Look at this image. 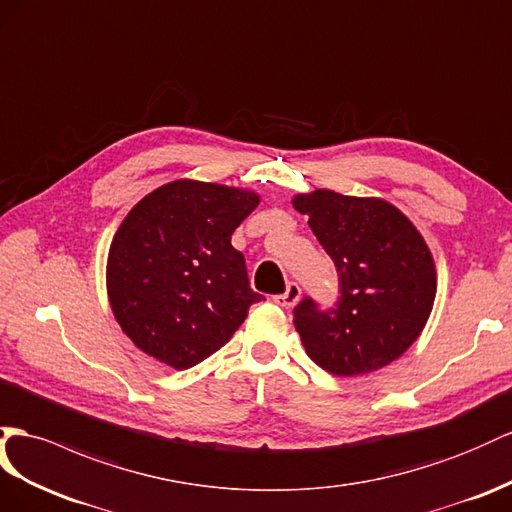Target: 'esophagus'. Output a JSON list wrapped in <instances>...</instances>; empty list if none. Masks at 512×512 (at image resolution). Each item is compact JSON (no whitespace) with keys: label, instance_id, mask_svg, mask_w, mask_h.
<instances>
[{"label":"esophagus","instance_id":"1","mask_svg":"<svg viewBox=\"0 0 512 512\" xmlns=\"http://www.w3.org/2000/svg\"><path fill=\"white\" fill-rule=\"evenodd\" d=\"M274 303H277L279 307H294L298 300H300V287L296 283H287L285 292L283 294H277L272 298Z\"/></svg>","mask_w":512,"mask_h":512}]
</instances>
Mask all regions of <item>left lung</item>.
Segmentation results:
<instances>
[{"mask_svg": "<svg viewBox=\"0 0 512 512\" xmlns=\"http://www.w3.org/2000/svg\"><path fill=\"white\" fill-rule=\"evenodd\" d=\"M294 209L339 277V300L294 309L307 355L335 376H361L402 357L422 335L437 294V270L422 233L396 205L333 190L296 194Z\"/></svg>", "mask_w": 512, "mask_h": 512, "instance_id": "obj_1", "label": "left lung"}]
</instances>
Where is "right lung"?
<instances>
[{"label": "right lung", "mask_w": 512, "mask_h": 512, "mask_svg": "<svg viewBox=\"0 0 512 512\" xmlns=\"http://www.w3.org/2000/svg\"><path fill=\"white\" fill-rule=\"evenodd\" d=\"M259 194L177 179L138 201L114 233L106 283L116 322L144 355L188 370L225 346L261 298L231 235Z\"/></svg>", "instance_id": "obj_1"}]
</instances>
